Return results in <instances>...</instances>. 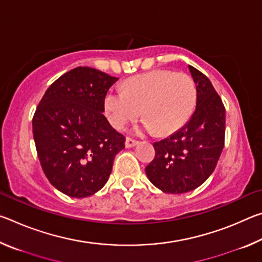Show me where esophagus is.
Masks as SVG:
<instances>
[{"instance_id":"1","label":"esophagus","mask_w":262,"mask_h":262,"mask_svg":"<svg viewBox=\"0 0 262 262\" xmlns=\"http://www.w3.org/2000/svg\"><path fill=\"white\" fill-rule=\"evenodd\" d=\"M137 143H139V141L133 140V139H130V137H127L126 142H125V145H126V148H133V147H135Z\"/></svg>"}]
</instances>
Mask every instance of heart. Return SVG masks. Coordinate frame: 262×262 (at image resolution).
I'll use <instances>...</instances> for the list:
<instances>
[{"label":"heart","instance_id":"heart-1","mask_svg":"<svg viewBox=\"0 0 262 262\" xmlns=\"http://www.w3.org/2000/svg\"><path fill=\"white\" fill-rule=\"evenodd\" d=\"M196 97V85L188 74L154 70L130 78L123 90H108L104 108L111 125L117 129L135 120L142 110L145 128L166 135L187 122Z\"/></svg>","mask_w":262,"mask_h":262}]
</instances>
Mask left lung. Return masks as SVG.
I'll list each match as a JSON object with an SVG mask.
<instances>
[{
	"instance_id": "1",
	"label": "left lung",
	"mask_w": 262,
	"mask_h": 262,
	"mask_svg": "<svg viewBox=\"0 0 262 262\" xmlns=\"http://www.w3.org/2000/svg\"><path fill=\"white\" fill-rule=\"evenodd\" d=\"M196 84V107L184 127L155 142V158L145 167L149 180L164 193L183 194L209 178L224 147L225 107L206 75L188 66Z\"/></svg>"
}]
</instances>
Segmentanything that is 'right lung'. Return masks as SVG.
Here are the masks:
<instances>
[{
    "label": "right lung",
    "instance_id": "1",
    "mask_svg": "<svg viewBox=\"0 0 262 262\" xmlns=\"http://www.w3.org/2000/svg\"><path fill=\"white\" fill-rule=\"evenodd\" d=\"M118 81L100 70L77 67L47 89L32 119L42 171L68 196L88 198L104 187L125 136L103 112L108 89Z\"/></svg>",
    "mask_w": 262,
    "mask_h": 262
}]
</instances>
